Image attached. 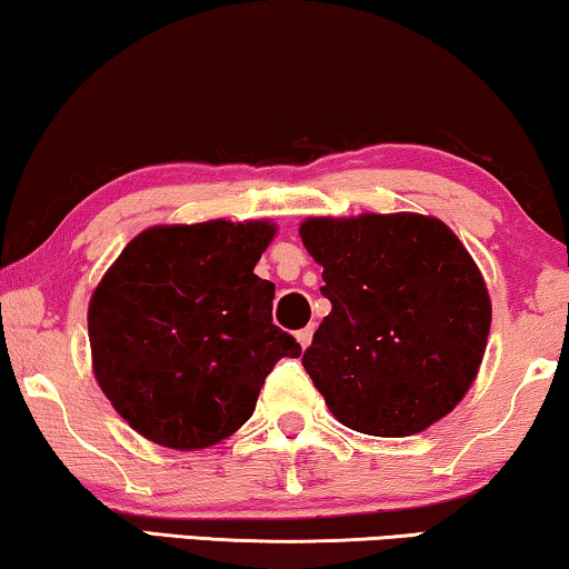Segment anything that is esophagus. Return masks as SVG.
I'll use <instances>...</instances> for the list:
<instances>
[{"label": "esophagus", "instance_id": "34e87169", "mask_svg": "<svg viewBox=\"0 0 569 569\" xmlns=\"http://www.w3.org/2000/svg\"><path fill=\"white\" fill-rule=\"evenodd\" d=\"M311 338H315V327H303V330L296 332V340H299L301 348L311 346Z\"/></svg>", "mask_w": 569, "mask_h": 569}]
</instances>
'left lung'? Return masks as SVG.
Masks as SVG:
<instances>
[{"label":"left lung","instance_id":"1","mask_svg":"<svg viewBox=\"0 0 569 569\" xmlns=\"http://www.w3.org/2000/svg\"><path fill=\"white\" fill-rule=\"evenodd\" d=\"M322 319L301 363L358 433L415 436L453 410L482 363L492 307L482 273L443 221L420 213L309 219Z\"/></svg>","mask_w":569,"mask_h":569}]
</instances>
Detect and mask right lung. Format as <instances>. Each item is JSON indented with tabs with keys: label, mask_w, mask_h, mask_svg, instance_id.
Listing matches in <instances>:
<instances>
[{
	"label": "right lung",
	"mask_w": 569,
	"mask_h": 569,
	"mask_svg": "<svg viewBox=\"0 0 569 569\" xmlns=\"http://www.w3.org/2000/svg\"><path fill=\"white\" fill-rule=\"evenodd\" d=\"M273 234L268 221L151 227L94 288V379L136 433L219 443L252 418L273 366L301 356L273 325L276 286L254 276Z\"/></svg>",
	"instance_id": "right-lung-1"
}]
</instances>
